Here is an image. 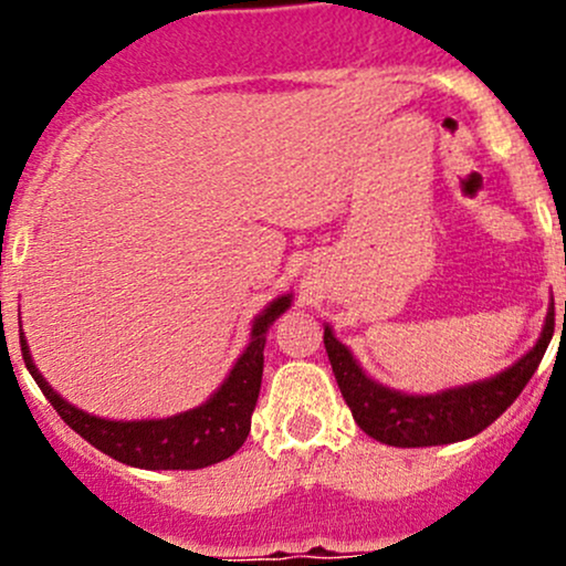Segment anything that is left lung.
I'll return each mask as SVG.
<instances>
[{
	"instance_id": "obj_1",
	"label": "left lung",
	"mask_w": 566,
	"mask_h": 566,
	"mask_svg": "<svg viewBox=\"0 0 566 566\" xmlns=\"http://www.w3.org/2000/svg\"><path fill=\"white\" fill-rule=\"evenodd\" d=\"M554 335V297L548 303L541 337L522 359L492 378L444 388L437 394H405L378 382L361 369L346 343L324 324V348L337 388L350 415L367 437L391 447H439L482 433L524 391Z\"/></svg>"
}]
</instances>
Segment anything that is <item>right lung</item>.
I'll use <instances>...</instances> for the list:
<instances>
[{
	"instance_id": "1",
	"label": "right lung",
	"mask_w": 566,
	"mask_h": 566,
	"mask_svg": "<svg viewBox=\"0 0 566 566\" xmlns=\"http://www.w3.org/2000/svg\"><path fill=\"white\" fill-rule=\"evenodd\" d=\"M292 305V292L271 301L261 314L252 319L250 343H247L239 359L233 361L231 373L220 382L218 391L199 407L170 418H146V420H112L84 412L63 399L61 394L44 380L34 359H31L29 343H25L21 324V350L31 378L48 396L50 405L61 415L63 423L74 428L82 439L106 452L108 458L133 469L146 471H193L216 465L231 458L244 444L250 433V420L255 412L258 394L263 380V348L265 333L279 316Z\"/></svg>"
}]
</instances>
